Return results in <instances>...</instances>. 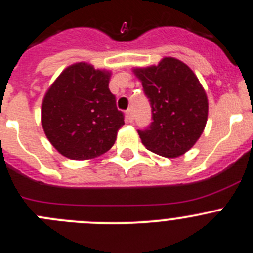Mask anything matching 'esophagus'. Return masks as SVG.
Listing matches in <instances>:
<instances>
[{
  "label": "esophagus",
  "instance_id": "esophagus-1",
  "mask_svg": "<svg viewBox=\"0 0 253 253\" xmlns=\"http://www.w3.org/2000/svg\"><path fill=\"white\" fill-rule=\"evenodd\" d=\"M126 120L128 122H132L133 121V115H132V108H128V110L126 111Z\"/></svg>",
  "mask_w": 253,
  "mask_h": 253
}]
</instances>
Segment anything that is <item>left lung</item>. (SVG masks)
<instances>
[{"mask_svg":"<svg viewBox=\"0 0 253 253\" xmlns=\"http://www.w3.org/2000/svg\"><path fill=\"white\" fill-rule=\"evenodd\" d=\"M152 108V120L138 129L143 146L164 158H179L192 149L206 128L208 97L190 68L165 56L158 65L133 68Z\"/></svg>","mask_w":253,"mask_h":253,"instance_id":"1","label":"left lung"}]
</instances>
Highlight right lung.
Masks as SVG:
<instances>
[{"label": "right lung", "mask_w": 253, "mask_h": 253, "mask_svg": "<svg viewBox=\"0 0 253 253\" xmlns=\"http://www.w3.org/2000/svg\"><path fill=\"white\" fill-rule=\"evenodd\" d=\"M112 73L88 63L65 68L42 103V125L56 151L72 160H89L115 145L124 115L108 84Z\"/></svg>", "instance_id": "obj_1"}]
</instances>
